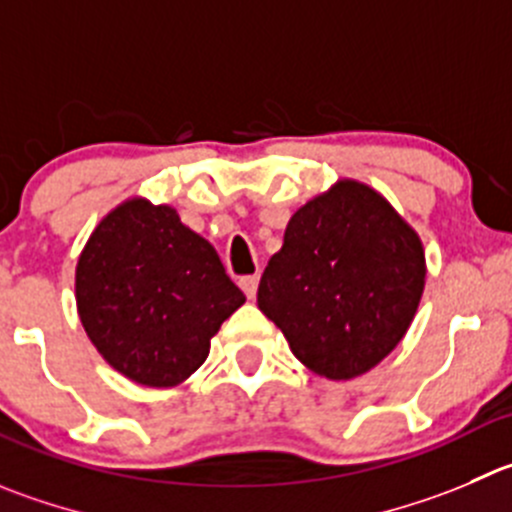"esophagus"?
Listing matches in <instances>:
<instances>
[{"label": "esophagus", "mask_w": 512, "mask_h": 512, "mask_svg": "<svg viewBox=\"0 0 512 512\" xmlns=\"http://www.w3.org/2000/svg\"><path fill=\"white\" fill-rule=\"evenodd\" d=\"M238 284H241L243 294H246L248 299H253V296H256V291H259V274H253V276H243V279L238 281Z\"/></svg>", "instance_id": "esophagus-1"}]
</instances>
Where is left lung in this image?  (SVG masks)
<instances>
[{"label":"left lung","mask_w":512,"mask_h":512,"mask_svg":"<svg viewBox=\"0 0 512 512\" xmlns=\"http://www.w3.org/2000/svg\"><path fill=\"white\" fill-rule=\"evenodd\" d=\"M425 274L420 236L377 191L339 180L291 216L261 276L259 309L311 372L352 379L405 337Z\"/></svg>","instance_id":"1"}]
</instances>
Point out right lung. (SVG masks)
I'll return each mask as SVG.
<instances>
[{"instance_id":"add662e5","label":"right lung","mask_w":512,"mask_h":512,"mask_svg":"<svg viewBox=\"0 0 512 512\" xmlns=\"http://www.w3.org/2000/svg\"><path fill=\"white\" fill-rule=\"evenodd\" d=\"M77 311L105 362L145 387H173L208 357L246 301L216 248L168 206L143 198L107 213L75 274Z\"/></svg>"}]
</instances>
